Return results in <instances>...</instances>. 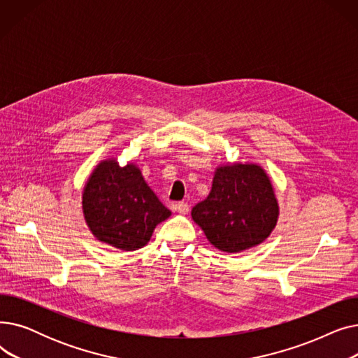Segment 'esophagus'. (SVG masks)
Segmentation results:
<instances>
[{"label": "esophagus", "instance_id": "34e87169", "mask_svg": "<svg viewBox=\"0 0 358 358\" xmlns=\"http://www.w3.org/2000/svg\"><path fill=\"white\" fill-rule=\"evenodd\" d=\"M176 210H177L180 215H187V213L190 212L189 203H184V201H181V203H177V204H176Z\"/></svg>", "mask_w": 358, "mask_h": 358}]
</instances>
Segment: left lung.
<instances>
[{
	"instance_id": "left-lung-1",
	"label": "left lung",
	"mask_w": 358,
	"mask_h": 358,
	"mask_svg": "<svg viewBox=\"0 0 358 358\" xmlns=\"http://www.w3.org/2000/svg\"><path fill=\"white\" fill-rule=\"evenodd\" d=\"M193 220L217 250L236 254L268 238L278 204L264 169L255 164L216 169L212 192L196 204Z\"/></svg>"
}]
</instances>
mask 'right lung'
I'll return each mask as SVG.
<instances>
[{
    "mask_svg": "<svg viewBox=\"0 0 358 358\" xmlns=\"http://www.w3.org/2000/svg\"><path fill=\"white\" fill-rule=\"evenodd\" d=\"M88 228L97 239L122 251L149 242L158 223L171 216L134 164L103 161L88 178L83 194Z\"/></svg>",
    "mask_w": 358,
    "mask_h": 358,
    "instance_id": "obj_1",
    "label": "right lung"
}]
</instances>
